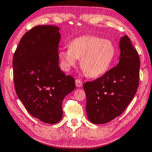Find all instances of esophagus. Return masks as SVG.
I'll return each mask as SVG.
<instances>
[{"instance_id": "obj_1", "label": "esophagus", "mask_w": 152, "mask_h": 152, "mask_svg": "<svg viewBox=\"0 0 152 152\" xmlns=\"http://www.w3.org/2000/svg\"><path fill=\"white\" fill-rule=\"evenodd\" d=\"M76 86L77 87H81L83 86V83L80 80L77 79V80H76Z\"/></svg>"}]
</instances>
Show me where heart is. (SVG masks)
<instances>
[{"label": "heart", "instance_id": "1", "mask_svg": "<svg viewBox=\"0 0 152 152\" xmlns=\"http://www.w3.org/2000/svg\"><path fill=\"white\" fill-rule=\"evenodd\" d=\"M115 54V46L111 41L93 36H82L74 39L69 48L61 49L59 56L65 70L76 66L80 58L83 72L89 77H95L107 71Z\"/></svg>", "mask_w": 152, "mask_h": 152}]
</instances>
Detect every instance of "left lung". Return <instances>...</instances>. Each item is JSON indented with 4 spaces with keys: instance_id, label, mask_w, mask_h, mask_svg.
Instances as JSON below:
<instances>
[{
    "instance_id": "8db88e82",
    "label": "left lung",
    "mask_w": 152,
    "mask_h": 152,
    "mask_svg": "<svg viewBox=\"0 0 152 152\" xmlns=\"http://www.w3.org/2000/svg\"><path fill=\"white\" fill-rule=\"evenodd\" d=\"M119 48L121 54L116 66L99 78L83 85L87 115L93 124H105L121 115L136 94L139 81L138 52L127 36L121 37Z\"/></svg>"
}]
</instances>
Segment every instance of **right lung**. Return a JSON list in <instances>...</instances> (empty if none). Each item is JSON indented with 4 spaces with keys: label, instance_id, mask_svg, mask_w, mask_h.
<instances>
[{
    "label": "right lung",
    "instance_id": "obj_1",
    "mask_svg": "<svg viewBox=\"0 0 152 152\" xmlns=\"http://www.w3.org/2000/svg\"><path fill=\"white\" fill-rule=\"evenodd\" d=\"M60 28L39 25L24 35L13 58L17 96L34 117L56 124L63 115L62 102L75 89V80L59 66Z\"/></svg>",
    "mask_w": 152,
    "mask_h": 152
}]
</instances>
